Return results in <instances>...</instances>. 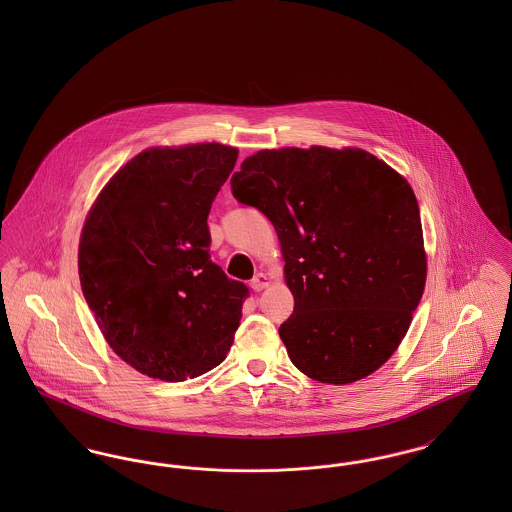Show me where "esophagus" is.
I'll return each mask as SVG.
<instances>
[{"label":"esophagus","mask_w":512,"mask_h":512,"mask_svg":"<svg viewBox=\"0 0 512 512\" xmlns=\"http://www.w3.org/2000/svg\"><path fill=\"white\" fill-rule=\"evenodd\" d=\"M268 284H270V280H268L267 274H263V272H259V274H255V278L251 280V290L253 292H263L265 288H267Z\"/></svg>","instance_id":"esophagus-1"}]
</instances>
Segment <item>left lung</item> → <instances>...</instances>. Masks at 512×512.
Instances as JSON below:
<instances>
[{
  "label": "left lung",
  "mask_w": 512,
  "mask_h": 512,
  "mask_svg": "<svg viewBox=\"0 0 512 512\" xmlns=\"http://www.w3.org/2000/svg\"><path fill=\"white\" fill-rule=\"evenodd\" d=\"M278 234L293 315L278 334L293 365L322 384H351L405 338L426 284L416 197L363 149H265L230 180Z\"/></svg>",
  "instance_id": "1"
}]
</instances>
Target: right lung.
I'll return each instance as SVG.
<instances>
[{"label":"right lung","mask_w":512,"mask_h":512,"mask_svg":"<svg viewBox=\"0 0 512 512\" xmlns=\"http://www.w3.org/2000/svg\"><path fill=\"white\" fill-rule=\"evenodd\" d=\"M236 159L220 144L146 149L86 219L82 293L111 349L142 374L182 382L230 351L249 290L211 261L207 217Z\"/></svg>","instance_id":"add662e5"}]
</instances>
